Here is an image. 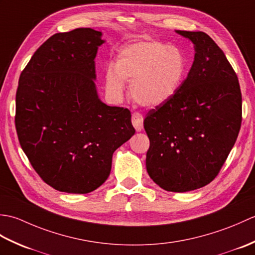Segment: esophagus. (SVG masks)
Masks as SVG:
<instances>
[{"instance_id":"obj_1","label":"esophagus","mask_w":255,"mask_h":255,"mask_svg":"<svg viewBox=\"0 0 255 255\" xmlns=\"http://www.w3.org/2000/svg\"><path fill=\"white\" fill-rule=\"evenodd\" d=\"M131 122L134 129L137 131H141L143 129V117L140 113H133L131 117Z\"/></svg>"}]
</instances>
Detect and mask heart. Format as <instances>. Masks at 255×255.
<instances>
[{
  "label": "heart",
  "instance_id": "1",
  "mask_svg": "<svg viewBox=\"0 0 255 255\" xmlns=\"http://www.w3.org/2000/svg\"><path fill=\"white\" fill-rule=\"evenodd\" d=\"M186 73V59L174 46L160 41H138L118 52L105 77L107 93L122 97L125 85L130 84L132 99L138 104L155 107L169 101L180 89Z\"/></svg>",
  "mask_w": 255,
  "mask_h": 255
}]
</instances>
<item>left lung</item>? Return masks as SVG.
I'll return each mask as SVG.
<instances>
[{"label":"left lung","mask_w":255,"mask_h":255,"mask_svg":"<svg viewBox=\"0 0 255 255\" xmlns=\"http://www.w3.org/2000/svg\"><path fill=\"white\" fill-rule=\"evenodd\" d=\"M175 31L194 44V62L176 93L144 118L145 165L161 188L184 193L217 176L239 134L242 97L236 72L207 34Z\"/></svg>","instance_id":"1"}]
</instances>
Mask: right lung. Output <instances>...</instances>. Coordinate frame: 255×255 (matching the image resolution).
<instances>
[{"label":"right lung","mask_w":255,"mask_h":255,"mask_svg":"<svg viewBox=\"0 0 255 255\" xmlns=\"http://www.w3.org/2000/svg\"><path fill=\"white\" fill-rule=\"evenodd\" d=\"M102 31L77 28L42 44L20 73L15 126L20 147L42 181L86 194L110 176L113 153L133 134L131 114L97 94Z\"/></svg>","instance_id":"right-lung-1"}]
</instances>
